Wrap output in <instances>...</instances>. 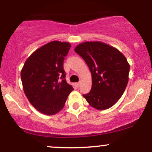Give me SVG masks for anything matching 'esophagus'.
Segmentation results:
<instances>
[{
    "instance_id": "34e87169",
    "label": "esophagus",
    "mask_w": 152,
    "mask_h": 152,
    "mask_svg": "<svg viewBox=\"0 0 152 152\" xmlns=\"http://www.w3.org/2000/svg\"><path fill=\"white\" fill-rule=\"evenodd\" d=\"M80 85H81V81L78 82V83H76V86H77V87H79Z\"/></svg>"
}]
</instances>
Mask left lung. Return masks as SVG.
<instances>
[{"label":"left lung","instance_id":"1","mask_svg":"<svg viewBox=\"0 0 152 152\" xmlns=\"http://www.w3.org/2000/svg\"><path fill=\"white\" fill-rule=\"evenodd\" d=\"M74 50L91 73V89L83 97L95 109H109L121 98L128 83L130 66L126 57L114 47L99 41L82 43Z\"/></svg>","mask_w":152,"mask_h":152}]
</instances>
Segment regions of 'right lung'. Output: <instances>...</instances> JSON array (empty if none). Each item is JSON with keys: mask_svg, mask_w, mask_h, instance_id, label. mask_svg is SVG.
Instances as JSON below:
<instances>
[{"mask_svg": "<svg viewBox=\"0 0 152 152\" xmlns=\"http://www.w3.org/2000/svg\"><path fill=\"white\" fill-rule=\"evenodd\" d=\"M71 44L51 41L41 46L26 61L20 72L24 93L38 111L53 115L64 108L74 90L66 82L64 61Z\"/></svg>", "mask_w": 152, "mask_h": 152, "instance_id": "right-lung-1", "label": "right lung"}]
</instances>
